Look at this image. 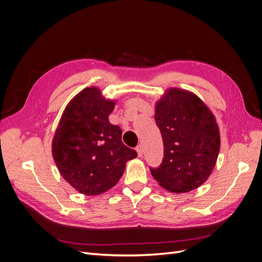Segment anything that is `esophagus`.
I'll return each mask as SVG.
<instances>
[{"mask_svg": "<svg viewBox=\"0 0 262 262\" xmlns=\"http://www.w3.org/2000/svg\"><path fill=\"white\" fill-rule=\"evenodd\" d=\"M137 152H138L139 157H141L142 155H143V147H142V145H138L137 146Z\"/></svg>", "mask_w": 262, "mask_h": 262, "instance_id": "esophagus-1", "label": "esophagus"}]
</instances>
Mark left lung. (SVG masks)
<instances>
[{
	"mask_svg": "<svg viewBox=\"0 0 262 262\" xmlns=\"http://www.w3.org/2000/svg\"><path fill=\"white\" fill-rule=\"evenodd\" d=\"M155 121L164 143L163 162L150 173L161 187L182 193L200 187L213 171L221 138L215 117L195 94L168 89L156 102Z\"/></svg>",
	"mask_w": 262,
	"mask_h": 262,
	"instance_id": "8db88e82",
	"label": "left lung"
}]
</instances>
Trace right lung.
Instances as JSON below:
<instances>
[{
  "label": "right lung",
  "instance_id": "right-lung-1",
  "mask_svg": "<svg viewBox=\"0 0 262 262\" xmlns=\"http://www.w3.org/2000/svg\"><path fill=\"white\" fill-rule=\"evenodd\" d=\"M115 105L97 87H87L70 100L54 133V163L64 180L85 195L112 189L126 162L138 156L122 143L120 126L109 122Z\"/></svg>",
  "mask_w": 262,
  "mask_h": 262
}]
</instances>
